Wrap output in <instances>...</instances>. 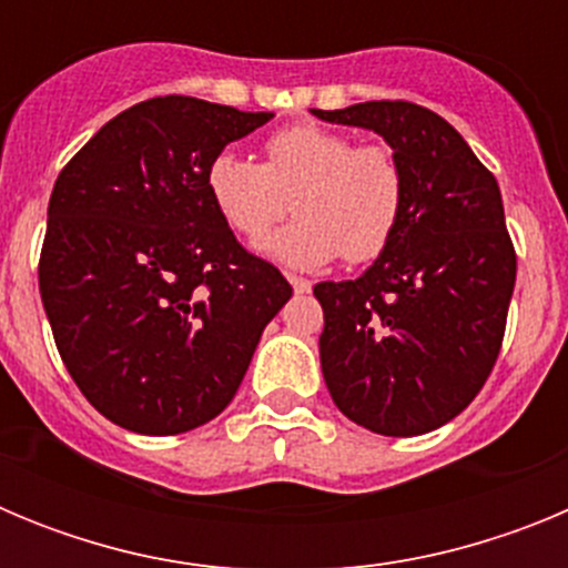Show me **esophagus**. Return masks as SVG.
Returning <instances> with one entry per match:
<instances>
[{"instance_id": "esophagus-1", "label": "esophagus", "mask_w": 568, "mask_h": 568, "mask_svg": "<svg viewBox=\"0 0 568 568\" xmlns=\"http://www.w3.org/2000/svg\"><path fill=\"white\" fill-rule=\"evenodd\" d=\"M287 281L293 284V290L298 295H304V293H310V290H313V284H310L307 278H298V275H287Z\"/></svg>"}]
</instances>
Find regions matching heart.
I'll return each instance as SVG.
<instances>
[{"mask_svg":"<svg viewBox=\"0 0 568 568\" xmlns=\"http://www.w3.org/2000/svg\"><path fill=\"white\" fill-rule=\"evenodd\" d=\"M210 204L247 244H261L287 213L298 222L264 244L295 270L324 267L341 253L369 261L393 241L404 213V173L393 150L353 144L321 124H295L264 144V164L235 150L215 153L204 173Z\"/></svg>","mask_w":568,"mask_h":568,"instance_id":"1","label":"heart"}]
</instances>
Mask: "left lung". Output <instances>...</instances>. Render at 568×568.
<instances>
[{"mask_svg": "<svg viewBox=\"0 0 568 568\" xmlns=\"http://www.w3.org/2000/svg\"><path fill=\"white\" fill-rule=\"evenodd\" d=\"M373 130L404 173V213L355 281H321V373L335 406L369 433L413 438L460 415L489 378L518 261L495 175L464 135L413 102L313 110Z\"/></svg>", "mask_w": 568, "mask_h": 568, "instance_id": "left-lung-1", "label": "left lung"}]
</instances>
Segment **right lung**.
Masks as SVG:
<instances>
[{"instance_id":"1","label":"right lung","mask_w":568,"mask_h":568,"mask_svg":"<svg viewBox=\"0 0 568 568\" xmlns=\"http://www.w3.org/2000/svg\"><path fill=\"white\" fill-rule=\"evenodd\" d=\"M273 113L155 97L110 119L59 173L39 293L59 355L115 426L179 435L239 393L293 295L210 204L215 153Z\"/></svg>"}]
</instances>
